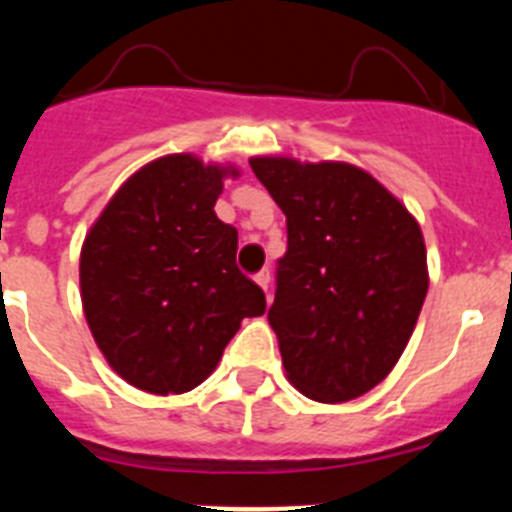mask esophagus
Instances as JSON below:
<instances>
[{
	"label": "esophagus",
	"mask_w": 512,
	"mask_h": 512,
	"mask_svg": "<svg viewBox=\"0 0 512 512\" xmlns=\"http://www.w3.org/2000/svg\"><path fill=\"white\" fill-rule=\"evenodd\" d=\"M256 284H259L261 289H264V292H269V282H271V274H269V269H264V271H259V274H256Z\"/></svg>",
	"instance_id": "34e87169"
}]
</instances>
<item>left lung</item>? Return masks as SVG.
<instances>
[{"label":"left lung","mask_w":512,"mask_h":512,"mask_svg":"<svg viewBox=\"0 0 512 512\" xmlns=\"http://www.w3.org/2000/svg\"><path fill=\"white\" fill-rule=\"evenodd\" d=\"M248 164L287 215L269 307L287 379L310 400H356L392 372L418 323L428 292L418 220L359 166Z\"/></svg>","instance_id":"1"}]
</instances>
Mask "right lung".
<instances>
[{
	"instance_id": "1",
	"label": "right lung",
	"mask_w": 512,
	"mask_h": 512,
	"mask_svg": "<svg viewBox=\"0 0 512 512\" xmlns=\"http://www.w3.org/2000/svg\"><path fill=\"white\" fill-rule=\"evenodd\" d=\"M233 166L156 158L115 192L84 238L81 302L107 364L151 395H182L215 372L266 297L235 266L238 230L215 215Z\"/></svg>"
}]
</instances>
